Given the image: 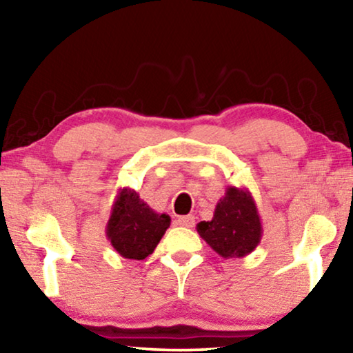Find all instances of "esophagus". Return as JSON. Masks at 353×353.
I'll list each match as a JSON object with an SVG mask.
<instances>
[{
	"label": "esophagus",
	"mask_w": 353,
	"mask_h": 353,
	"mask_svg": "<svg viewBox=\"0 0 353 353\" xmlns=\"http://www.w3.org/2000/svg\"><path fill=\"white\" fill-rule=\"evenodd\" d=\"M196 223V219L192 215H185V216H180V219L176 220V225L180 226H185V228H192Z\"/></svg>",
	"instance_id": "obj_1"
}]
</instances>
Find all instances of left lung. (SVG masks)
<instances>
[{
  "label": "left lung",
  "mask_w": 353,
  "mask_h": 353,
  "mask_svg": "<svg viewBox=\"0 0 353 353\" xmlns=\"http://www.w3.org/2000/svg\"><path fill=\"white\" fill-rule=\"evenodd\" d=\"M197 233L223 259L249 255L262 239V221L255 201L245 188L228 186L210 221H201Z\"/></svg>",
  "instance_id": "1"
}]
</instances>
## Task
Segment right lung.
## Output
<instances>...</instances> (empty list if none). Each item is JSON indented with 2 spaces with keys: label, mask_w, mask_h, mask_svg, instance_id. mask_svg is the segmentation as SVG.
Segmentation results:
<instances>
[{
  "label": "right lung",
  "mask_w": 353,
  "mask_h": 353,
  "mask_svg": "<svg viewBox=\"0 0 353 353\" xmlns=\"http://www.w3.org/2000/svg\"><path fill=\"white\" fill-rule=\"evenodd\" d=\"M168 226L170 216L154 212L137 191L123 188L115 196L105 234L123 259L144 260L154 252Z\"/></svg>",
  "instance_id": "add662e5"
}]
</instances>
